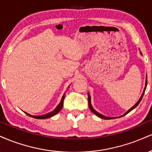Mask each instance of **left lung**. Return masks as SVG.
I'll return each instance as SVG.
<instances>
[{"instance_id": "obj_1", "label": "left lung", "mask_w": 152, "mask_h": 152, "mask_svg": "<svg viewBox=\"0 0 152 152\" xmlns=\"http://www.w3.org/2000/svg\"><path fill=\"white\" fill-rule=\"evenodd\" d=\"M141 53V52H140ZM141 54H142V53H141ZM147 80H146V85H145V88H144V92H143V94H142V96H141V98H140V100H138L137 101V103L136 104H135V105L133 106L132 107V108H130L129 110L128 111H127V113H125V114L123 115L122 116H124V115H127V113H129L130 112V111H132V110L133 109H134L135 107H137V106L139 104H140V101L141 100H142V97H143V96H144V91H145V90H146V88H147ZM88 105H89V107H90V109H91V110L92 111L93 113H94L95 115H96L98 117H99V118H102V119H105V120H110V119H114V118H109V117H106V116H104V115H101V114H100V113H98V112H97V111H96L93 108V107H92V105H91V96H90V95H89V94H88ZM122 117V116H121Z\"/></svg>"}]
</instances>
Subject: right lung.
I'll list each match as a JSON object with an SVG mask.
<instances>
[{
    "label": "right lung",
    "instance_id": "right-lung-1",
    "mask_svg": "<svg viewBox=\"0 0 152 152\" xmlns=\"http://www.w3.org/2000/svg\"><path fill=\"white\" fill-rule=\"evenodd\" d=\"M64 98H65V94H64L63 97H62L61 98V102H60V103L58 104L57 105V107H56L55 109L54 110L52 111V112L49 113H47L46 115H41V116H33V115H31L28 114V113H25L27 115H28L30 117H32V118H34L35 119H47V118H51V117L55 115L56 114H57V113L59 112L60 110L62 109V107H63V105H64Z\"/></svg>",
    "mask_w": 152,
    "mask_h": 152
}]
</instances>
